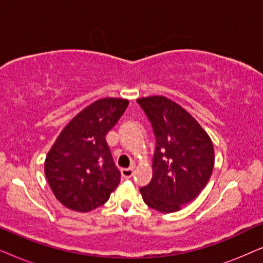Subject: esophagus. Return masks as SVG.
<instances>
[{
	"instance_id": "esophagus-1",
	"label": "esophagus",
	"mask_w": 263,
	"mask_h": 263,
	"mask_svg": "<svg viewBox=\"0 0 263 263\" xmlns=\"http://www.w3.org/2000/svg\"><path fill=\"white\" fill-rule=\"evenodd\" d=\"M122 172V176H123L124 178H130L133 175H134V168L133 167H127V168H122L121 170Z\"/></svg>"
}]
</instances>
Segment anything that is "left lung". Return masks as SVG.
Returning a JSON list of instances; mask_svg holds the SVG:
<instances>
[{"instance_id":"left-lung-1","label":"left lung","mask_w":263,"mask_h":263,"mask_svg":"<svg viewBox=\"0 0 263 263\" xmlns=\"http://www.w3.org/2000/svg\"><path fill=\"white\" fill-rule=\"evenodd\" d=\"M156 136L153 175L140 189L147 206L171 213L199 195L214 166L212 140L181 105L163 96L136 100Z\"/></svg>"}]
</instances>
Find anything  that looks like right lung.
<instances>
[{
	"instance_id": "add662e5",
	"label": "right lung",
	"mask_w": 263,
	"mask_h": 263,
	"mask_svg": "<svg viewBox=\"0 0 263 263\" xmlns=\"http://www.w3.org/2000/svg\"><path fill=\"white\" fill-rule=\"evenodd\" d=\"M127 99L103 98L68 123L46 156L44 170L63 206L89 212L109 200L121 181L105 135L127 109Z\"/></svg>"
}]
</instances>
